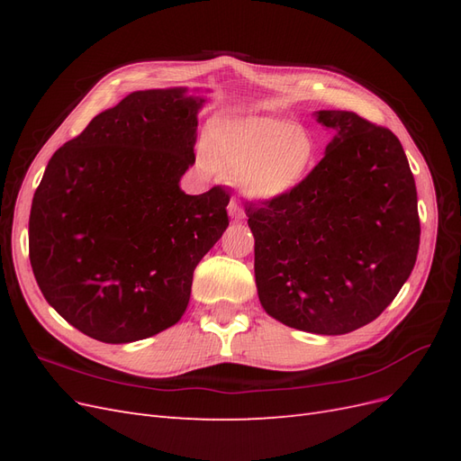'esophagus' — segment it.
Instances as JSON below:
<instances>
[{"label": "esophagus", "mask_w": 461, "mask_h": 461, "mask_svg": "<svg viewBox=\"0 0 461 461\" xmlns=\"http://www.w3.org/2000/svg\"><path fill=\"white\" fill-rule=\"evenodd\" d=\"M229 213H230V217L234 219V221H240V219H244V209L240 207V203H239V200L236 198H232L230 200V203H229Z\"/></svg>", "instance_id": "1"}]
</instances>
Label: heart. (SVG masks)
I'll use <instances>...</instances> for the list:
<instances>
[{"instance_id": "obj_1", "label": "heart", "mask_w": 461, "mask_h": 461, "mask_svg": "<svg viewBox=\"0 0 461 461\" xmlns=\"http://www.w3.org/2000/svg\"><path fill=\"white\" fill-rule=\"evenodd\" d=\"M313 159V140L298 124L276 117H227L212 124L207 165L236 176L252 198H275L294 188Z\"/></svg>"}]
</instances>
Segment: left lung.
Returning <instances> with one entry per match:
<instances>
[{
    "label": "left lung",
    "instance_id": "left-lung-1",
    "mask_svg": "<svg viewBox=\"0 0 461 461\" xmlns=\"http://www.w3.org/2000/svg\"><path fill=\"white\" fill-rule=\"evenodd\" d=\"M334 132L308 176L248 205L261 305L281 323L346 334L408 281L420 249L417 190L396 134L354 111H319Z\"/></svg>",
    "mask_w": 461,
    "mask_h": 461
}]
</instances>
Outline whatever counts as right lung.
Segmentation results:
<instances>
[{
    "label": "right lung",
    "mask_w": 461,
    "mask_h": 461,
    "mask_svg": "<svg viewBox=\"0 0 461 461\" xmlns=\"http://www.w3.org/2000/svg\"><path fill=\"white\" fill-rule=\"evenodd\" d=\"M132 92L50 159L29 254L41 294L88 337L124 344L183 317L194 269L229 227V190L188 196L198 97Z\"/></svg>",
    "instance_id": "add662e5"
}]
</instances>
